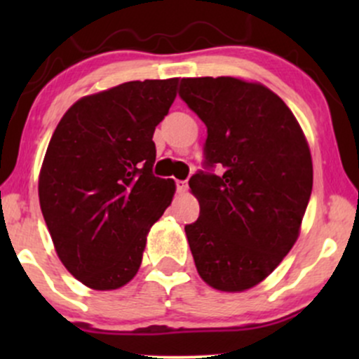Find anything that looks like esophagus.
<instances>
[{
  "label": "esophagus",
  "mask_w": 359,
  "mask_h": 359,
  "mask_svg": "<svg viewBox=\"0 0 359 359\" xmlns=\"http://www.w3.org/2000/svg\"><path fill=\"white\" fill-rule=\"evenodd\" d=\"M175 187H177V192H179V194L187 192V189H189L187 180H175Z\"/></svg>",
  "instance_id": "34e87169"
}]
</instances>
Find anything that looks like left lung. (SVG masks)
I'll list each match as a JSON object with an SVG mask.
<instances>
[{
    "instance_id": "1",
    "label": "left lung",
    "mask_w": 359,
    "mask_h": 359,
    "mask_svg": "<svg viewBox=\"0 0 359 359\" xmlns=\"http://www.w3.org/2000/svg\"><path fill=\"white\" fill-rule=\"evenodd\" d=\"M179 96L204 121V168L189 180L201 205L185 226L208 285L243 292L265 280L297 241L312 192L302 128L275 93L236 77H189ZM217 165L219 175L210 170Z\"/></svg>"
}]
</instances>
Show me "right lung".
<instances>
[{"label":"right lung","instance_id":"obj_1","mask_svg":"<svg viewBox=\"0 0 359 359\" xmlns=\"http://www.w3.org/2000/svg\"><path fill=\"white\" fill-rule=\"evenodd\" d=\"M179 79L131 81L74 102L53 131L39 197L64 266L94 290L126 285L147 234L170 205L172 179L151 172L155 126Z\"/></svg>","mask_w":359,"mask_h":359}]
</instances>
